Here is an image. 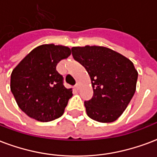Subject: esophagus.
Returning <instances> with one entry per match:
<instances>
[{
	"mask_svg": "<svg viewBox=\"0 0 157 157\" xmlns=\"http://www.w3.org/2000/svg\"><path fill=\"white\" fill-rule=\"evenodd\" d=\"M74 87H75V89H76V90H78L79 88H80V84H79V83H76Z\"/></svg>",
	"mask_w": 157,
	"mask_h": 157,
	"instance_id": "obj_1",
	"label": "esophagus"
}]
</instances>
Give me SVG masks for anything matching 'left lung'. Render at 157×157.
<instances>
[{
  "mask_svg": "<svg viewBox=\"0 0 157 157\" xmlns=\"http://www.w3.org/2000/svg\"><path fill=\"white\" fill-rule=\"evenodd\" d=\"M73 58L86 68L93 87V96L85 101L92 120L112 122L121 116L133 97L138 72L128 58L98 46H75Z\"/></svg>",
  "mask_w": 157,
  "mask_h": 157,
  "instance_id": "left-lung-1",
  "label": "left lung"
}]
</instances>
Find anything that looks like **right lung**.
I'll return each instance as SVG.
<instances>
[{
	"instance_id": "add662e5",
	"label": "right lung",
	"mask_w": 157,
	"mask_h": 157,
	"mask_svg": "<svg viewBox=\"0 0 157 157\" xmlns=\"http://www.w3.org/2000/svg\"><path fill=\"white\" fill-rule=\"evenodd\" d=\"M71 53L67 46L45 44L32 50L14 68L10 90L20 109L28 117L47 122L63 115L72 89L64 86L56 66Z\"/></svg>"
}]
</instances>
